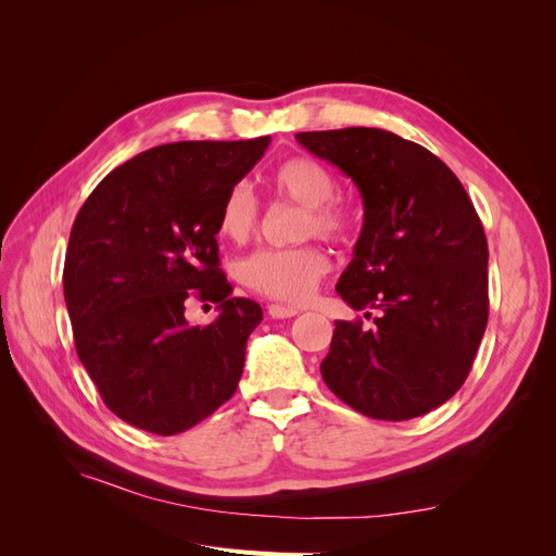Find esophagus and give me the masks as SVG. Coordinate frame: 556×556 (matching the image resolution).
<instances>
[{"label": "esophagus", "instance_id": "obj_1", "mask_svg": "<svg viewBox=\"0 0 556 556\" xmlns=\"http://www.w3.org/2000/svg\"><path fill=\"white\" fill-rule=\"evenodd\" d=\"M296 313H299V308H294V306H282V304L268 306V315H271L274 319H288V317H294Z\"/></svg>", "mask_w": 556, "mask_h": 556}]
</instances>
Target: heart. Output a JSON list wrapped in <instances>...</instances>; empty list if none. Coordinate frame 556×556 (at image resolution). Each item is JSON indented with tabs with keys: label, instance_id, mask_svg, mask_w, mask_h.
Masks as SVG:
<instances>
[{
	"label": "heart",
	"instance_id": "1",
	"mask_svg": "<svg viewBox=\"0 0 556 556\" xmlns=\"http://www.w3.org/2000/svg\"><path fill=\"white\" fill-rule=\"evenodd\" d=\"M271 188L304 206L299 233L325 239H343L352 229V213L333 194L339 190L333 174L313 157H292L278 164L271 174ZM260 223L257 197L245 182H237L225 194L217 211V231L231 243H243L252 237ZM329 271V260L313 243L282 250H262L241 264V278L255 292L285 304L306 301L317 282Z\"/></svg>",
	"mask_w": 556,
	"mask_h": 556
}]
</instances>
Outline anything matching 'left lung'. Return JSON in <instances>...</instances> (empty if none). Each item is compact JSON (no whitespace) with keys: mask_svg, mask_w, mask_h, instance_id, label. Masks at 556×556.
Segmentation results:
<instances>
[{"mask_svg":"<svg viewBox=\"0 0 556 556\" xmlns=\"http://www.w3.org/2000/svg\"><path fill=\"white\" fill-rule=\"evenodd\" d=\"M296 141L357 185L364 225L336 292L380 313L368 331L336 319L323 380L366 417L427 415L464 384L490 315L473 201L445 162L392 131H299Z\"/></svg>","mask_w":556,"mask_h":556,"instance_id":"obj_1","label":"left lung"}]
</instances>
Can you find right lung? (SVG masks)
<instances>
[{"mask_svg": "<svg viewBox=\"0 0 556 556\" xmlns=\"http://www.w3.org/2000/svg\"><path fill=\"white\" fill-rule=\"evenodd\" d=\"M271 137L178 141L113 169L80 206L64 257L78 359L111 413L174 435L237 392L260 304L231 296L217 257V211ZM192 298L222 315L190 328Z\"/></svg>", "mask_w": 556, "mask_h": 556, "instance_id": "obj_1", "label": "right lung"}]
</instances>
